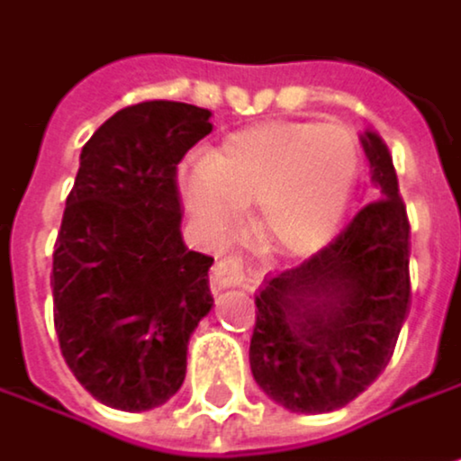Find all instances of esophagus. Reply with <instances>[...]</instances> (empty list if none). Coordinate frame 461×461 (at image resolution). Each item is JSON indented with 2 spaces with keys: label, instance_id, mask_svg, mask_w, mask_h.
Masks as SVG:
<instances>
[{
  "label": "esophagus",
  "instance_id": "esophagus-1",
  "mask_svg": "<svg viewBox=\"0 0 461 461\" xmlns=\"http://www.w3.org/2000/svg\"><path fill=\"white\" fill-rule=\"evenodd\" d=\"M212 281L218 286H254L257 276L251 273V267H246L240 257H223L212 267Z\"/></svg>",
  "mask_w": 461,
  "mask_h": 461
}]
</instances>
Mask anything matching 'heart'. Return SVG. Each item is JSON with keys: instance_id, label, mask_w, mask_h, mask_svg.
<instances>
[{"instance_id": "heart-1", "label": "heart", "mask_w": 461, "mask_h": 461, "mask_svg": "<svg viewBox=\"0 0 461 461\" xmlns=\"http://www.w3.org/2000/svg\"><path fill=\"white\" fill-rule=\"evenodd\" d=\"M360 172L355 136L341 125H267L229 139L204 169L183 177L199 226L226 238L243 207H259V235L286 254L322 246L341 223Z\"/></svg>"}]
</instances>
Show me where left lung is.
<instances>
[{
  "instance_id": "obj_1",
  "label": "left lung",
  "mask_w": 461,
  "mask_h": 461,
  "mask_svg": "<svg viewBox=\"0 0 461 461\" xmlns=\"http://www.w3.org/2000/svg\"><path fill=\"white\" fill-rule=\"evenodd\" d=\"M360 141L380 196L257 294L251 372L292 412H330L364 393L410 314V221L393 158L377 133Z\"/></svg>"
}]
</instances>
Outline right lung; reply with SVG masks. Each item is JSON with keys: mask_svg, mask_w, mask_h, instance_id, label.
I'll use <instances>...</instances> for the list:
<instances>
[{"mask_svg": "<svg viewBox=\"0 0 461 461\" xmlns=\"http://www.w3.org/2000/svg\"><path fill=\"white\" fill-rule=\"evenodd\" d=\"M210 112L144 101L81 149L54 243V328L76 380L117 410H152L185 380L188 339L210 312L212 257L180 235L177 163Z\"/></svg>", "mask_w": 461, "mask_h": 461, "instance_id": "right-lung-1", "label": "right lung"}]
</instances>
